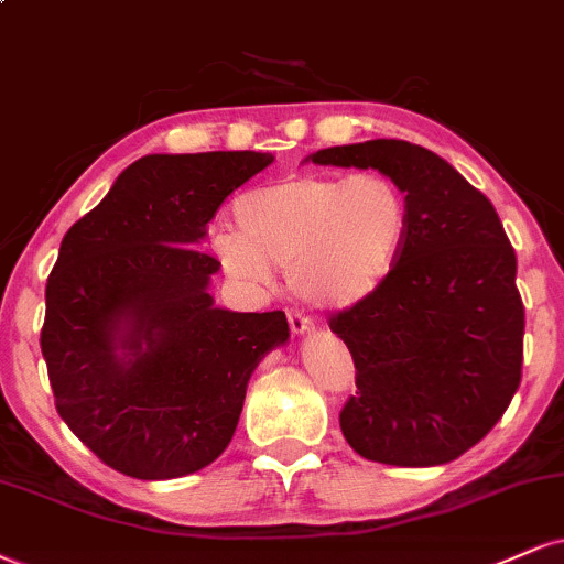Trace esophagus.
<instances>
[{
    "mask_svg": "<svg viewBox=\"0 0 564 564\" xmlns=\"http://www.w3.org/2000/svg\"><path fill=\"white\" fill-rule=\"evenodd\" d=\"M290 329H293V335H308L314 329V322L308 316L297 314V311H290Z\"/></svg>",
    "mask_w": 564,
    "mask_h": 564,
    "instance_id": "obj_1",
    "label": "esophagus"
}]
</instances>
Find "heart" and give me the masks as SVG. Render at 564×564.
<instances>
[{
  "label": "heart",
  "instance_id": "b5f03b06",
  "mask_svg": "<svg viewBox=\"0 0 564 564\" xmlns=\"http://www.w3.org/2000/svg\"><path fill=\"white\" fill-rule=\"evenodd\" d=\"M410 227L405 191L379 172L295 175L232 204V232L212 238L227 274L269 284L288 267L297 301L318 311L364 303L398 267Z\"/></svg>",
  "mask_w": 564,
  "mask_h": 564
}]
</instances>
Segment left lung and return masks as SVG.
<instances>
[{
	"label": "left lung",
	"instance_id": "1",
	"mask_svg": "<svg viewBox=\"0 0 564 564\" xmlns=\"http://www.w3.org/2000/svg\"><path fill=\"white\" fill-rule=\"evenodd\" d=\"M305 162L379 170L405 191L400 261L368 301L332 316L358 392L339 426L360 457L444 465L495 429L520 387L525 311L518 259L491 200L408 141L332 145Z\"/></svg>",
	"mask_w": 564,
	"mask_h": 564
}]
</instances>
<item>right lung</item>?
Returning <instances> with one entry per match:
<instances>
[{
    "mask_svg": "<svg viewBox=\"0 0 564 564\" xmlns=\"http://www.w3.org/2000/svg\"><path fill=\"white\" fill-rule=\"evenodd\" d=\"M271 162L259 151L149 154L62 238L41 329L54 405L124 476L164 481L217 460L250 373L290 339L282 311L214 305L221 263L198 250L221 200Z\"/></svg>",
    "mask_w": 564,
    "mask_h": 564,
    "instance_id": "add662e5",
    "label": "right lung"
}]
</instances>
